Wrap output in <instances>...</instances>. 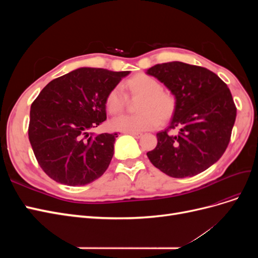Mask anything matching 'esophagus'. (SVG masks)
<instances>
[{
    "instance_id": "34e87169",
    "label": "esophagus",
    "mask_w": 258,
    "mask_h": 258,
    "mask_svg": "<svg viewBox=\"0 0 258 258\" xmlns=\"http://www.w3.org/2000/svg\"><path fill=\"white\" fill-rule=\"evenodd\" d=\"M129 135H131V136H134L135 138H137V139H139V138H141L143 135L141 134V132H129Z\"/></svg>"
}]
</instances>
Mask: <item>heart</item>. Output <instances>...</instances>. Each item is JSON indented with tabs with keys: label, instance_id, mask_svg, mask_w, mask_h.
<instances>
[{
	"label": "heart",
	"instance_id": "b5f03b06",
	"mask_svg": "<svg viewBox=\"0 0 258 258\" xmlns=\"http://www.w3.org/2000/svg\"><path fill=\"white\" fill-rule=\"evenodd\" d=\"M127 97L138 99L135 115L120 116L112 121V127L124 132L151 130L159 123L169 121L176 110V97L173 92L162 89L161 83L144 73L131 76L124 82ZM127 99L118 89L113 88L105 98V106L111 115H119L124 110Z\"/></svg>",
	"mask_w": 258,
	"mask_h": 258
}]
</instances>
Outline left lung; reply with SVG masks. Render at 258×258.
Listing matches in <instances>:
<instances>
[{
  "label": "left lung",
  "mask_w": 258,
  "mask_h": 258,
  "mask_svg": "<svg viewBox=\"0 0 258 258\" xmlns=\"http://www.w3.org/2000/svg\"><path fill=\"white\" fill-rule=\"evenodd\" d=\"M176 97L169 127L157 134V145L146 155L171 177L204 172L227 148L237 107L229 88L210 70L173 61L147 70ZM176 130L172 135L169 131Z\"/></svg>",
  "instance_id": "obj_1"
}]
</instances>
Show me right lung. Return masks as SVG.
<instances>
[{"mask_svg":"<svg viewBox=\"0 0 258 258\" xmlns=\"http://www.w3.org/2000/svg\"><path fill=\"white\" fill-rule=\"evenodd\" d=\"M129 71L81 68L45 86L31 104L29 141L44 172L53 181L84 186L110 166L117 132L93 137L106 119L107 93Z\"/></svg>","mask_w":258,"mask_h":258,"instance_id":"obj_1","label":"right lung"}]
</instances>
